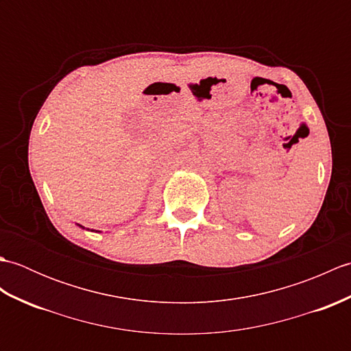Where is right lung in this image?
I'll list each match as a JSON object with an SVG mask.
<instances>
[{
  "label": "right lung",
  "mask_w": 351,
  "mask_h": 351,
  "mask_svg": "<svg viewBox=\"0 0 351 351\" xmlns=\"http://www.w3.org/2000/svg\"><path fill=\"white\" fill-rule=\"evenodd\" d=\"M78 226H80V228H83V226H81V225H78ZM83 229H84V228H83Z\"/></svg>",
  "instance_id": "right-lung-1"
}]
</instances>
